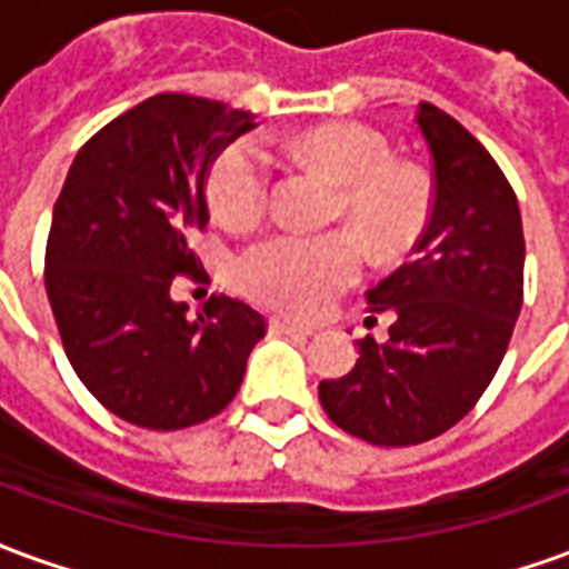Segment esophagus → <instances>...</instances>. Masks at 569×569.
<instances>
[{"label":"esophagus","mask_w":569,"mask_h":569,"mask_svg":"<svg viewBox=\"0 0 569 569\" xmlns=\"http://www.w3.org/2000/svg\"><path fill=\"white\" fill-rule=\"evenodd\" d=\"M271 332H277V335H298V338H310V335H313V329H308V326H298V322H292V320H280V317H273V320H271Z\"/></svg>","instance_id":"1"}]
</instances>
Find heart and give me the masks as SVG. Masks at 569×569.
<instances>
[{
	"label": "heart",
	"instance_id": "heart-1",
	"mask_svg": "<svg viewBox=\"0 0 569 569\" xmlns=\"http://www.w3.org/2000/svg\"><path fill=\"white\" fill-rule=\"evenodd\" d=\"M292 151L298 161L341 186L338 216H345L378 259H399L418 243L432 212V188L418 167L396 161L383 133L362 124H322L296 137ZM268 191L271 161L259 142L237 140L216 154L207 200L219 222L228 228L252 224L268 207ZM356 236L338 228L326 234L264 237L240 256L237 280L247 296L268 308L313 317L359 280L366 249Z\"/></svg>",
	"mask_w": 569,
	"mask_h": 569
}]
</instances>
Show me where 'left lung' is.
Returning a JSON list of instances; mask_svg holds the SVG:
<instances>
[{"instance_id":"8db88e82","label":"left lung","mask_w":569,"mask_h":569,"mask_svg":"<svg viewBox=\"0 0 569 569\" xmlns=\"http://www.w3.org/2000/svg\"><path fill=\"white\" fill-rule=\"evenodd\" d=\"M432 154V212L415 259L369 289L390 338L320 383L332 423L371 445H420L463 420L500 369L525 298V231L509 179L488 149L432 103L418 106Z\"/></svg>"}]
</instances>
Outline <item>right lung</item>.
Returning a JSON list of instances; mask_svg holds the SVG:
<instances>
[{
    "label": "right lung",
    "mask_w": 569,
    "mask_h": 569,
    "mask_svg": "<svg viewBox=\"0 0 569 569\" xmlns=\"http://www.w3.org/2000/svg\"><path fill=\"white\" fill-rule=\"evenodd\" d=\"M252 128L243 109L154 93L84 142L54 203L44 289L81 383L128 423L186 429L240 390L264 317L212 296L198 317L170 298L207 277L191 237L207 228V173Z\"/></svg>",
    "instance_id": "add662e5"
}]
</instances>
